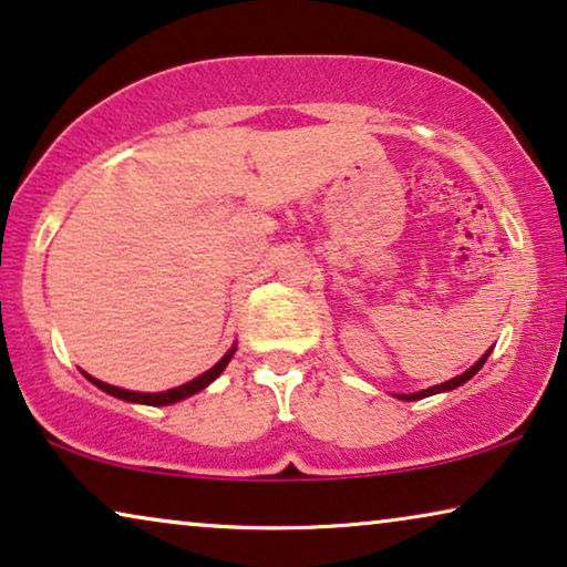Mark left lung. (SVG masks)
I'll list each match as a JSON object with an SVG mask.
<instances>
[{"mask_svg":"<svg viewBox=\"0 0 567 567\" xmlns=\"http://www.w3.org/2000/svg\"><path fill=\"white\" fill-rule=\"evenodd\" d=\"M491 351L493 348H487V351L480 355V359L472 363V367L464 371V374H460V377H454V379H449V382H441V384H436V386H429V390H421V392H410V394H398V400H405V402H413V400H423V398H431V394H439V392H452V390H456V386H462L464 382H470L472 377L477 374L480 369H483V363L487 361V355H491Z\"/></svg>","mask_w":567,"mask_h":567,"instance_id":"8db88e82","label":"left lung"}]
</instances>
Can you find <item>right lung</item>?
Returning <instances> with one entry per match:
<instances>
[{"label":"right lung","instance_id":"add662e5","mask_svg":"<svg viewBox=\"0 0 567 567\" xmlns=\"http://www.w3.org/2000/svg\"><path fill=\"white\" fill-rule=\"evenodd\" d=\"M235 351H237V343L231 346L229 351L224 353L221 359L216 361L212 369L204 371V374L196 377V379H190V382H185V384H181V386H173V390H167V392H131V390H121V386H113V384L100 382V379L90 377L87 371H82V374L87 377L90 382L97 386V390H103V392H107V394H113V398L126 400V402H138V405L162 408V405H175V402H181V400H185V398H190V394H196V392H200V390H206V386L212 384L214 379L219 377L224 369H227V363L231 361V355H235Z\"/></svg>","mask_w":567,"mask_h":567}]
</instances>
